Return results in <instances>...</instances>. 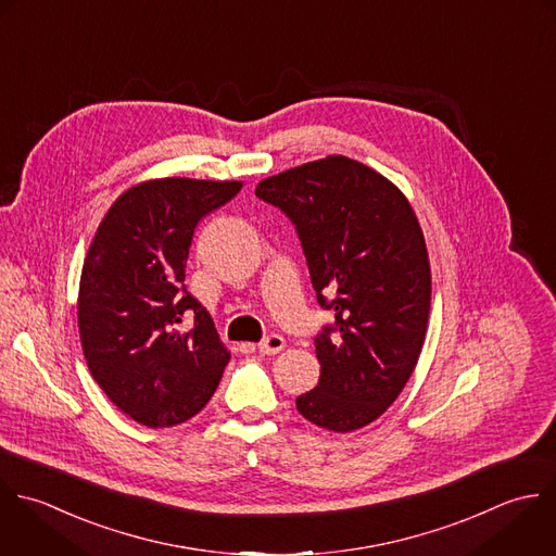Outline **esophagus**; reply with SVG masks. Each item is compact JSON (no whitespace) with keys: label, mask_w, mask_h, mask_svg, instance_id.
<instances>
[{"label":"esophagus","mask_w":556,"mask_h":556,"mask_svg":"<svg viewBox=\"0 0 556 556\" xmlns=\"http://www.w3.org/2000/svg\"><path fill=\"white\" fill-rule=\"evenodd\" d=\"M260 353H264V355H277V353H281L283 349H286V340L279 336V333H270L268 338H264L262 342H260Z\"/></svg>","instance_id":"34e87169"}]
</instances>
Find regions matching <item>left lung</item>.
Instances as JSON below:
<instances>
[{
    "mask_svg": "<svg viewBox=\"0 0 556 556\" xmlns=\"http://www.w3.org/2000/svg\"><path fill=\"white\" fill-rule=\"evenodd\" d=\"M255 194L296 225L318 303L336 314L316 338L318 386L296 409L357 431L399 399L425 346L431 264L418 216L399 186L346 155L266 177Z\"/></svg>",
    "mask_w": 556,
    "mask_h": 556,
    "instance_id": "8db88e82",
    "label": "left lung"
}]
</instances>
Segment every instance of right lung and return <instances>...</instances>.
Instances as JSON below:
<instances>
[{"instance_id":"obj_1","label":"right lung","mask_w":556,"mask_h":556,"mask_svg":"<svg viewBox=\"0 0 556 556\" xmlns=\"http://www.w3.org/2000/svg\"><path fill=\"white\" fill-rule=\"evenodd\" d=\"M242 181L147 179L101 218L77 294V327L92 379L131 420L168 429L197 416L231 357L207 309L186 292L197 223ZM190 308L195 325L180 327Z\"/></svg>"}]
</instances>
